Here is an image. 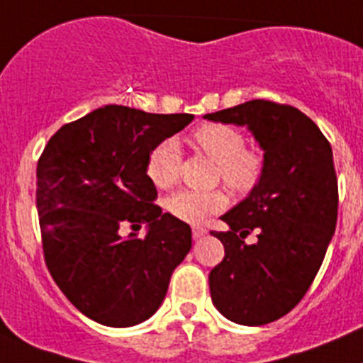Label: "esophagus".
<instances>
[{
	"mask_svg": "<svg viewBox=\"0 0 363 363\" xmlns=\"http://www.w3.org/2000/svg\"><path fill=\"white\" fill-rule=\"evenodd\" d=\"M191 234H194V238L199 240V238H203V236H205V234H206V228L205 227H199V225H194V227H191Z\"/></svg>",
	"mask_w": 363,
	"mask_h": 363,
	"instance_id": "1",
	"label": "esophagus"
}]
</instances>
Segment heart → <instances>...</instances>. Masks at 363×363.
Listing matches in <instances>:
<instances>
[{
	"mask_svg": "<svg viewBox=\"0 0 363 363\" xmlns=\"http://www.w3.org/2000/svg\"><path fill=\"white\" fill-rule=\"evenodd\" d=\"M191 142L214 162H218L219 177L236 194H249L264 175V157L257 149L245 147V136L240 129L225 123H205L197 127ZM181 149L173 138L162 140L149 153L145 173L149 181L160 190L172 188L179 181ZM227 206L223 191H175L166 199V210L173 218L186 223H203L210 216Z\"/></svg>",
	"mask_w": 363,
	"mask_h": 363,
	"instance_id": "1",
	"label": "heart"
}]
</instances>
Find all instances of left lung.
Listing matches in <instances>:
<instances>
[{
    "mask_svg": "<svg viewBox=\"0 0 363 363\" xmlns=\"http://www.w3.org/2000/svg\"><path fill=\"white\" fill-rule=\"evenodd\" d=\"M247 127L264 151V175L221 216L225 258L210 271L212 303L238 325L258 327L294 310L318 275L337 219V179L328 140L290 105L252 99L205 116ZM257 230L259 242L242 238Z\"/></svg>",
    "mask_w": 363,
    "mask_h": 363,
    "instance_id": "8db88e82",
    "label": "left lung"
}]
</instances>
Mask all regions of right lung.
Segmentation results:
<instances>
[{
    "label": "right lung",
    "mask_w": 363,
    "mask_h": 363,
    "mask_svg": "<svg viewBox=\"0 0 363 363\" xmlns=\"http://www.w3.org/2000/svg\"><path fill=\"white\" fill-rule=\"evenodd\" d=\"M194 114L106 105L62 125L36 166V208L51 277L81 313L106 327L153 315L191 249L190 225L153 205L149 153ZM148 225L144 239L131 233Z\"/></svg>",
    "instance_id": "obj_1"
}]
</instances>
